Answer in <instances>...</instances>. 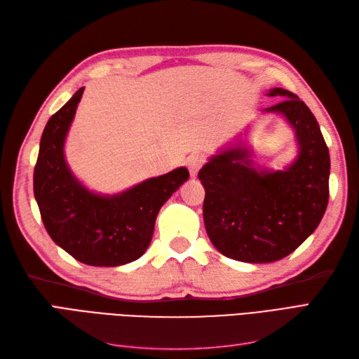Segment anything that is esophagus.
Instances as JSON below:
<instances>
[{
	"label": "esophagus",
	"instance_id": "esophagus-1",
	"mask_svg": "<svg viewBox=\"0 0 359 359\" xmlns=\"http://www.w3.org/2000/svg\"><path fill=\"white\" fill-rule=\"evenodd\" d=\"M203 157L202 156H190L189 158H187V168H189V170H190V175L191 177H196L198 175V172H199V169L202 168V165H203Z\"/></svg>",
	"mask_w": 359,
	"mask_h": 359
}]
</instances>
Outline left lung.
I'll list each match as a JSON object with an SVG mask.
<instances>
[{"mask_svg":"<svg viewBox=\"0 0 359 359\" xmlns=\"http://www.w3.org/2000/svg\"><path fill=\"white\" fill-rule=\"evenodd\" d=\"M281 97L266 112L285 115L299 145L285 170H256L250 151L229 148L199 170L205 189L203 222L211 243L226 257L248 264L276 262L316 231L330 199V151L316 118L297 94Z\"/></svg>","mask_w":359,"mask_h":359,"instance_id":"8db88e82","label":"left lung"}]
</instances>
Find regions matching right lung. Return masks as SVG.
<instances>
[{
    "label": "right lung",
    "mask_w": 359,
    "mask_h": 359,
    "mask_svg": "<svg viewBox=\"0 0 359 359\" xmlns=\"http://www.w3.org/2000/svg\"><path fill=\"white\" fill-rule=\"evenodd\" d=\"M82 93L76 91L43 130L34 196L49 236L70 256L91 266L126 265L145 253L160 208L189 180V170L178 168L114 196L86 190L64 158V140Z\"/></svg>",
    "instance_id": "right-lung-1"
}]
</instances>
